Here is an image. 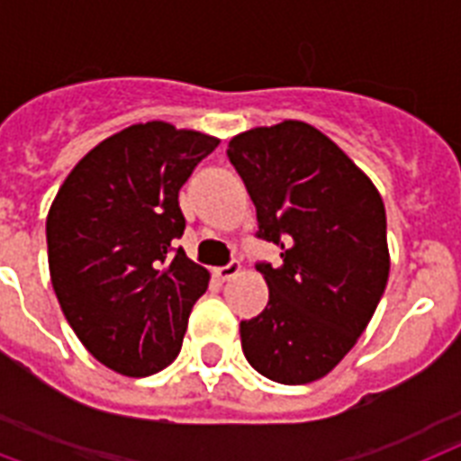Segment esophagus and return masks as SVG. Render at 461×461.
Instances as JSON below:
<instances>
[{"mask_svg": "<svg viewBox=\"0 0 461 461\" xmlns=\"http://www.w3.org/2000/svg\"><path fill=\"white\" fill-rule=\"evenodd\" d=\"M239 270H241V266H239V260H230L227 266L215 267L212 273H215L217 280H222V282H224V280H231V277H237Z\"/></svg>", "mask_w": 461, "mask_h": 461, "instance_id": "1", "label": "esophagus"}]
</instances>
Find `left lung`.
Returning <instances> with one entry per match:
<instances>
[{
    "label": "left lung",
    "instance_id": "1",
    "mask_svg": "<svg viewBox=\"0 0 461 461\" xmlns=\"http://www.w3.org/2000/svg\"><path fill=\"white\" fill-rule=\"evenodd\" d=\"M227 158L282 266L258 263L270 302L241 321L246 361L282 385L328 375L375 313L390 275L385 205L315 126L287 119L234 136Z\"/></svg>",
    "mask_w": 461,
    "mask_h": 461
}]
</instances>
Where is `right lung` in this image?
<instances>
[{
  "label": "right lung",
  "mask_w": 461,
  "mask_h": 461,
  "mask_svg": "<svg viewBox=\"0 0 461 461\" xmlns=\"http://www.w3.org/2000/svg\"><path fill=\"white\" fill-rule=\"evenodd\" d=\"M220 140L167 122L133 124L71 169L47 215L54 294L93 357L129 378L176 358L210 273L176 239L179 188Z\"/></svg>",
  "instance_id": "obj_1"
}]
</instances>
